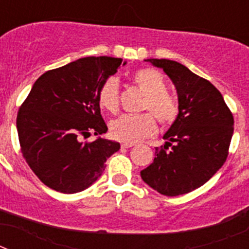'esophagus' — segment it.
I'll return each mask as SVG.
<instances>
[{"instance_id": "esophagus-1", "label": "esophagus", "mask_w": 249, "mask_h": 249, "mask_svg": "<svg viewBox=\"0 0 249 249\" xmlns=\"http://www.w3.org/2000/svg\"><path fill=\"white\" fill-rule=\"evenodd\" d=\"M121 146H122V148H131V147H133L135 144H133V143H126V142H123Z\"/></svg>"}]
</instances>
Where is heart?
<instances>
[{"label":"heart","instance_id":"b5f03b06","mask_svg":"<svg viewBox=\"0 0 249 249\" xmlns=\"http://www.w3.org/2000/svg\"><path fill=\"white\" fill-rule=\"evenodd\" d=\"M133 82L146 93L142 109L151 111L162 126H169L178 118L179 106L175 96L166 91L167 82L163 74L155 68H142L133 74ZM98 103L106 111L116 113L120 107V85L117 78L111 77L103 83L98 93ZM151 113L122 114L109 124V132L114 140L135 143L155 135L157 123Z\"/></svg>","mask_w":249,"mask_h":249}]
</instances>
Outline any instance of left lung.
Wrapping results in <instances>:
<instances>
[{
    "label": "left lung",
    "instance_id": "left-lung-1",
    "mask_svg": "<svg viewBox=\"0 0 249 249\" xmlns=\"http://www.w3.org/2000/svg\"><path fill=\"white\" fill-rule=\"evenodd\" d=\"M172 80L179 114L163 135L164 146L141 171L144 183L164 196L192 192L206 183L227 160L233 116L210 81L171 59H144Z\"/></svg>",
    "mask_w": 249,
    "mask_h": 249
}]
</instances>
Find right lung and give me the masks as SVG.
Listing matches in <instances>:
<instances>
[{
    "mask_svg": "<svg viewBox=\"0 0 249 249\" xmlns=\"http://www.w3.org/2000/svg\"><path fill=\"white\" fill-rule=\"evenodd\" d=\"M122 58L83 57L45 72L34 83L17 114L22 155L41 182L61 193L89 188L105 171L120 143L101 135L107 126L98 93ZM92 133L93 142H82Z\"/></svg>",
    "mask_w": 249,
    "mask_h": 249,
    "instance_id": "add662e5",
    "label": "right lung"
}]
</instances>
